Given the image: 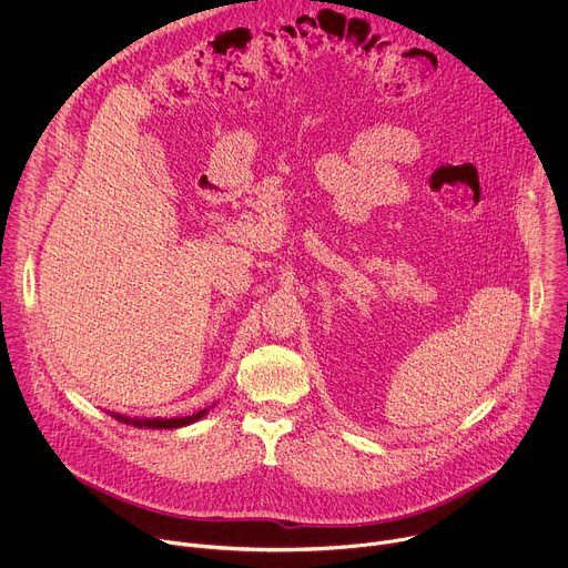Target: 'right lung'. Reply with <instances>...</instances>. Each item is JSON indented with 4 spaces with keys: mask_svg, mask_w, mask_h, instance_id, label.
<instances>
[{
    "mask_svg": "<svg viewBox=\"0 0 568 568\" xmlns=\"http://www.w3.org/2000/svg\"><path fill=\"white\" fill-rule=\"evenodd\" d=\"M114 420L119 423H125V425H132L136 429H180V427H186V425H193L197 423L200 418H204L209 414V409H202L193 416H184V418H130V416H123V414H114V412H108Z\"/></svg>",
    "mask_w": 568,
    "mask_h": 568,
    "instance_id": "1",
    "label": "right lung"
}]
</instances>
